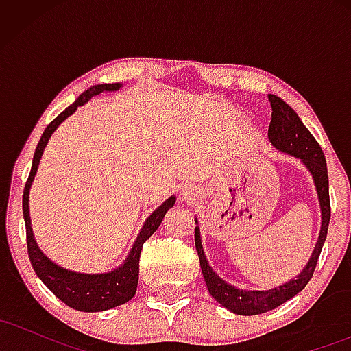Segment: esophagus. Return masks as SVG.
<instances>
[{
    "label": "esophagus",
    "mask_w": 351,
    "mask_h": 351,
    "mask_svg": "<svg viewBox=\"0 0 351 351\" xmlns=\"http://www.w3.org/2000/svg\"><path fill=\"white\" fill-rule=\"evenodd\" d=\"M196 196H198V193H196V188H193V186H184L183 189H181V199L183 201H193L196 198Z\"/></svg>",
    "instance_id": "1"
}]
</instances>
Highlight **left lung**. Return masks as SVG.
Wrapping results in <instances>:
<instances>
[{"mask_svg":"<svg viewBox=\"0 0 351 351\" xmlns=\"http://www.w3.org/2000/svg\"><path fill=\"white\" fill-rule=\"evenodd\" d=\"M269 102H271L272 107V120L271 125H269L267 134L269 140L277 150L300 158L302 163L307 167L313 178V183H315L318 201H320L322 228L315 249H313L312 257L308 259L304 271L293 279L285 282V284L269 289V291H243V289H237L221 279L213 271L211 265L208 264L203 244H201L199 228H195L196 251H198L199 265L204 280H206L208 291L213 295V299L219 302L223 307H226L229 312L236 313V315H259V313L277 308L284 302L302 292V289L308 284V280L313 276V271H315L318 256H320L322 247H324L330 223L328 173L327 162H325V155L322 152L320 145L317 143V140L308 132V128L302 123L300 117L293 112V108L289 104H285L280 97L272 94H269ZM195 223H198V219H195Z\"/></svg>","mask_w":351,"mask_h":351,"instance_id":"left-lung-1","label":"left lung"}]
</instances>
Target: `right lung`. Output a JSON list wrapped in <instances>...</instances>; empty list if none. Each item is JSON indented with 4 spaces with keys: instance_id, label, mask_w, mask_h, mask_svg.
Here are the masks:
<instances>
[{
    "instance_id": "1",
    "label": "right lung",
    "mask_w": 351,
    "mask_h": 351,
    "mask_svg": "<svg viewBox=\"0 0 351 351\" xmlns=\"http://www.w3.org/2000/svg\"><path fill=\"white\" fill-rule=\"evenodd\" d=\"M120 87H122V84H99V86L87 88L84 94L79 95V99L75 100L72 106L67 107L62 114H59L49 125H47L41 140H39L38 147H36L33 168H31L29 178H27L26 186H24L23 215L24 223H26L27 254H29V261L31 264H33L34 272L38 274V277L44 282V285H46L58 299L62 300L66 305H69L71 308L80 310V312H104V310L119 307V305L125 304V302H128L135 295L136 285H138V261L143 243L156 231V229H158L165 215H167V211L173 208V204H175L176 201V196H170L162 206L156 208L155 211L147 217L142 231H140L134 245H132V251L128 252L127 259L123 261L122 265H119V267L110 272L82 274L67 271V269L52 263L49 257L44 256V252L39 249L38 243H36L29 217V188L31 184H33L39 162H41L43 152L44 148H46L47 142H49L51 135L54 134L56 128H58L67 117L77 110V107L88 102V99H92L94 95H99L100 92L119 90Z\"/></svg>"
}]
</instances>
